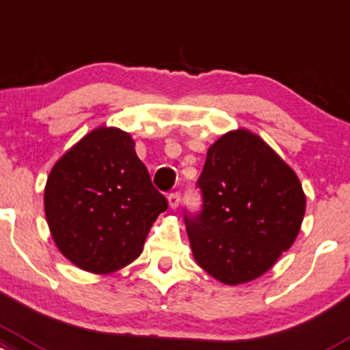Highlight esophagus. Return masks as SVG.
Instances as JSON below:
<instances>
[{
    "label": "esophagus",
    "instance_id": "obj_1",
    "mask_svg": "<svg viewBox=\"0 0 350 350\" xmlns=\"http://www.w3.org/2000/svg\"><path fill=\"white\" fill-rule=\"evenodd\" d=\"M179 201H181V196H179V193H171L167 196V202H169V207H171L172 211L178 209L179 206Z\"/></svg>",
    "mask_w": 350,
    "mask_h": 350
}]
</instances>
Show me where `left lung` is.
Masks as SVG:
<instances>
[{
  "label": "left lung",
  "instance_id": "1",
  "mask_svg": "<svg viewBox=\"0 0 350 350\" xmlns=\"http://www.w3.org/2000/svg\"><path fill=\"white\" fill-rule=\"evenodd\" d=\"M204 209L186 217L194 260L228 286L251 282L294 244L306 194L294 169L249 129L209 146L199 178Z\"/></svg>",
  "mask_w": 350,
  "mask_h": 350
}]
</instances>
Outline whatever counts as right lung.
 <instances>
[{"instance_id":"right-lung-1","label":"right lung","mask_w":350,"mask_h":350,"mask_svg":"<svg viewBox=\"0 0 350 350\" xmlns=\"http://www.w3.org/2000/svg\"><path fill=\"white\" fill-rule=\"evenodd\" d=\"M131 134L101 126L53 166L44 214L57 251L93 274H111L141 256L167 201L136 154Z\"/></svg>"}]
</instances>
